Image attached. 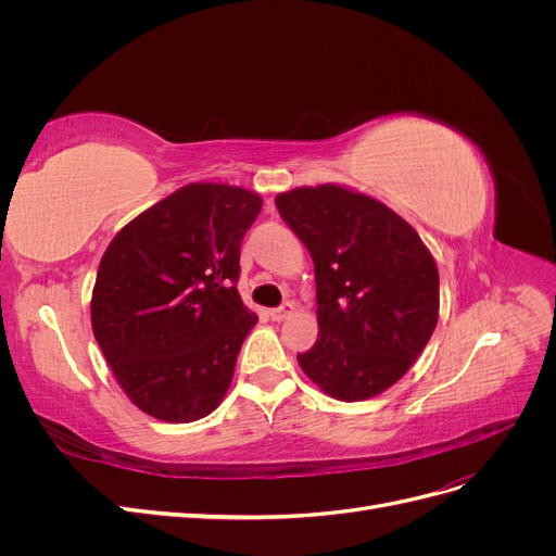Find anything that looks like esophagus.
Returning <instances> with one entry per match:
<instances>
[{"mask_svg":"<svg viewBox=\"0 0 556 556\" xmlns=\"http://www.w3.org/2000/svg\"><path fill=\"white\" fill-rule=\"evenodd\" d=\"M294 311V304H282L280 308H271L268 311V317L274 319V323H282V319H288Z\"/></svg>","mask_w":556,"mask_h":556,"instance_id":"obj_1","label":"esophagus"}]
</instances>
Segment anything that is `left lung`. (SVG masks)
Listing matches in <instances>:
<instances>
[{
    "instance_id": "8db88e82",
    "label": "left lung",
    "mask_w": 556,
    "mask_h": 556,
    "mask_svg": "<svg viewBox=\"0 0 556 556\" xmlns=\"http://www.w3.org/2000/svg\"><path fill=\"white\" fill-rule=\"evenodd\" d=\"M276 206L315 264L319 339L296 355L301 371L348 403L390 390L439 323L429 248L399 213L348 185L294 188Z\"/></svg>"
}]
</instances>
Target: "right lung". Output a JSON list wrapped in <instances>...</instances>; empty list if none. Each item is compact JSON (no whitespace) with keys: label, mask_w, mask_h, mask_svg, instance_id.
<instances>
[{"label":"right lung","mask_w":556,"mask_h":556,"mask_svg":"<svg viewBox=\"0 0 556 556\" xmlns=\"http://www.w3.org/2000/svg\"><path fill=\"white\" fill-rule=\"evenodd\" d=\"M262 197L190 182L115 233L90 301L92 333L134 406L197 422L220 406L257 315L237 290Z\"/></svg>","instance_id":"add662e5"}]
</instances>
